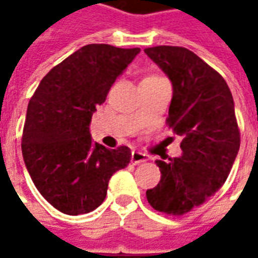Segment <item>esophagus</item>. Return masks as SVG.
<instances>
[{"label":"esophagus","instance_id":"1","mask_svg":"<svg viewBox=\"0 0 258 258\" xmlns=\"http://www.w3.org/2000/svg\"><path fill=\"white\" fill-rule=\"evenodd\" d=\"M148 160V156L145 153H141V152H133L131 153V163L133 164H140V163H144Z\"/></svg>","mask_w":258,"mask_h":258}]
</instances>
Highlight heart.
<instances>
[{
  "label": "heart",
  "mask_w": 258,
  "mask_h": 258,
  "mask_svg": "<svg viewBox=\"0 0 258 258\" xmlns=\"http://www.w3.org/2000/svg\"><path fill=\"white\" fill-rule=\"evenodd\" d=\"M162 77H159V76H146L142 79L141 83H151V81H156V80H160Z\"/></svg>",
  "instance_id": "b5f03b06"
}]
</instances>
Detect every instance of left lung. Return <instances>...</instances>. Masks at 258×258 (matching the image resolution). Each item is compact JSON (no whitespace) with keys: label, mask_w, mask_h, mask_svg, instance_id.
Returning <instances> with one entry per match:
<instances>
[{"label":"left lung","mask_w":258,"mask_h":258,"mask_svg":"<svg viewBox=\"0 0 258 258\" xmlns=\"http://www.w3.org/2000/svg\"><path fill=\"white\" fill-rule=\"evenodd\" d=\"M145 53L171 80L166 121L184 137L181 156L156 160L162 177L146 199L155 210L182 216L203 205L229 175L240 146L233 98L221 74L189 49L159 45Z\"/></svg>","instance_id":"1"}]
</instances>
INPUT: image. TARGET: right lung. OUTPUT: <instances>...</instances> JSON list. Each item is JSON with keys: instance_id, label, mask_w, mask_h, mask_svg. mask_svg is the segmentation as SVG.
<instances>
[{"instance_id": "1", "label": "right lung", "mask_w": 258, "mask_h": 258, "mask_svg": "<svg viewBox=\"0 0 258 258\" xmlns=\"http://www.w3.org/2000/svg\"><path fill=\"white\" fill-rule=\"evenodd\" d=\"M140 51L88 44L51 69L31 96L22 137L26 168L44 199L64 214L99 207L110 177L131 160L128 146L92 145L90 123Z\"/></svg>"}]
</instances>
